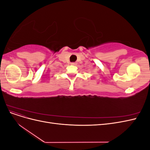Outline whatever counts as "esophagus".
Masks as SVG:
<instances>
[{"label": "esophagus", "mask_w": 150, "mask_h": 150, "mask_svg": "<svg viewBox=\"0 0 150 150\" xmlns=\"http://www.w3.org/2000/svg\"><path fill=\"white\" fill-rule=\"evenodd\" d=\"M71 64L73 65V66H76V65H77V63L76 62H72V63H71Z\"/></svg>", "instance_id": "esophagus-1"}]
</instances>
